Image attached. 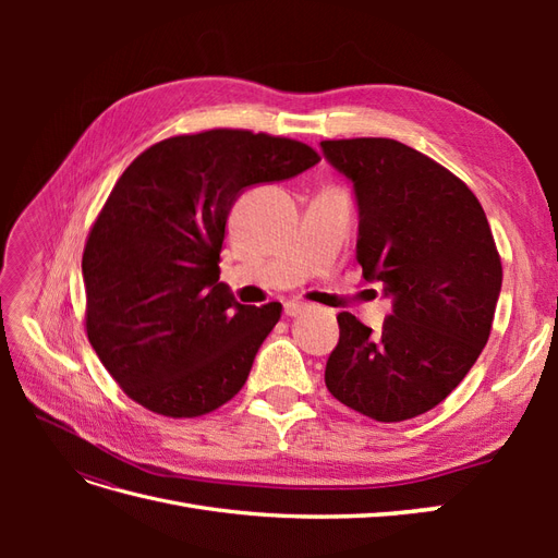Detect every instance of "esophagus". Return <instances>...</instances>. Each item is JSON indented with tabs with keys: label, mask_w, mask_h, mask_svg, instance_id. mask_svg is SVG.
I'll use <instances>...</instances> for the list:
<instances>
[{
	"label": "esophagus",
	"mask_w": 558,
	"mask_h": 558,
	"mask_svg": "<svg viewBox=\"0 0 558 558\" xmlns=\"http://www.w3.org/2000/svg\"><path fill=\"white\" fill-rule=\"evenodd\" d=\"M310 307L305 305V302H298V300H289L283 305V312H286V316H300V314H305Z\"/></svg>",
	"instance_id": "1"
}]
</instances>
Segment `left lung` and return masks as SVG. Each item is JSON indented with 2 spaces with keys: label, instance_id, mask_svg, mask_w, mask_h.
<instances>
[{
  "label": "left lung",
  "instance_id": "left-lung-1",
  "mask_svg": "<svg viewBox=\"0 0 558 558\" xmlns=\"http://www.w3.org/2000/svg\"><path fill=\"white\" fill-rule=\"evenodd\" d=\"M359 209L356 260L391 298L381 332L342 312L328 391L377 421L433 410L488 340L502 265L477 197L442 165L396 140L320 142Z\"/></svg>",
  "mask_w": 558,
  "mask_h": 558
}]
</instances>
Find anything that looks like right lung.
Masks as SVG:
<instances>
[{"instance_id": "1", "label": "right lung", "mask_w": 558, "mask_h": 558, "mask_svg": "<svg viewBox=\"0 0 558 558\" xmlns=\"http://www.w3.org/2000/svg\"><path fill=\"white\" fill-rule=\"evenodd\" d=\"M318 160L293 140L209 130L146 148L116 181L81 269L88 340L134 402L181 418L240 393L281 305H240L218 281L228 214Z\"/></svg>"}]
</instances>
